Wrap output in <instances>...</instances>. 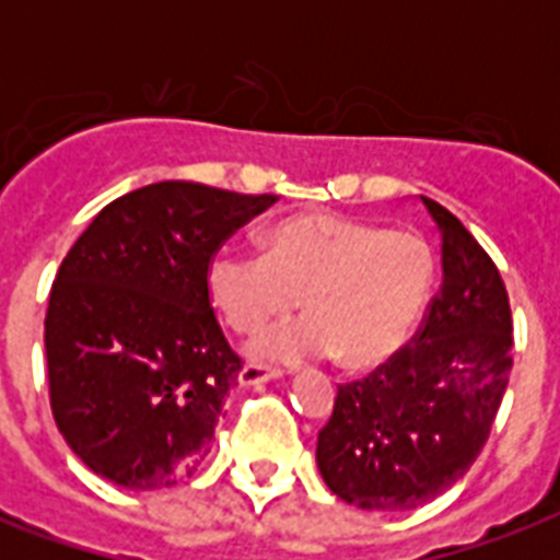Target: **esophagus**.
I'll list each match as a JSON object with an SVG mask.
<instances>
[{
	"label": "esophagus",
	"instance_id": "1",
	"mask_svg": "<svg viewBox=\"0 0 560 560\" xmlns=\"http://www.w3.org/2000/svg\"><path fill=\"white\" fill-rule=\"evenodd\" d=\"M281 377L279 369H267V366H258V363H246L241 372H237V383L241 386H261V383H270Z\"/></svg>",
	"mask_w": 560,
	"mask_h": 560
}]
</instances>
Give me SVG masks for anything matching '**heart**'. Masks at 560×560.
Returning <instances> with one entry per match:
<instances>
[{
    "mask_svg": "<svg viewBox=\"0 0 560 560\" xmlns=\"http://www.w3.org/2000/svg\"><path fill=\"white\" fill-rule=\"evenodd\" d=\"M433 246L416 232L305 211L264 232V255L220 246L206 284L211 305L237 334L299 305L305 316L261 331L249 358L305 363L337 354L342 366L389 360L412 337L435 288Z\"/></svg>",
    "mask_w": 560,
    "mask_h": 560,
    "instance_id": "obj_1",
    "label": "heart"
}]
</instances>
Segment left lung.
Masks as SVG:
<instances>
[{
    "label": "left lung",
    "mask_w": 560,
    "mask_h": 560,
    "mask_svg": "<svg viewBox=\"0 0 560 560\" xmlns=\"http://www.w3.org/2000/svg\"><path fill=\"white\" fill-rule=\"evenodd\" d=\"M442 288L409 346L337 389L319 430L325 486L366 512H412L459 482L488 442L512 372V307L477 237L430 197Z\"/></svg>",
    "instance_id": "obj_1"
}]
</instances>
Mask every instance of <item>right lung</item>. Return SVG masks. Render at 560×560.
I'll list each match as a JSON object with an SVG mask.
<instances>
[{
  "label": "right lung",
  "mask_w": 560,
  "mask_h": 560,
  "mask_svg": "<svg viewBox=\"0 0 560 560\" xmlns=\"http://www.w3.org/2000/svg\"><path fill=\"white\" fill-rule=\"evenodd\" d=\"M276 194L153 183L95 214L46 311L57 430L98 477L156 491L209 453L241 358L209 302L211 255Z\"/></svg>",
  "instance_id": "1"
}]
</instances>
